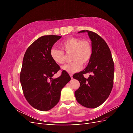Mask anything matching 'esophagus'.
<instances>
[{
  "label": "esophagus",
  "mask_w": 133,
  "mask_h": 133,
  "mask_svg": "<svg viewBox=\"0 0 133 133\" xmlns=\"http://www.w3.org/2000/svg\"><path fill=\"white\" fill-rule=\"evenodd\" d=\"M69 75H70V77H71V79H73V75H72L71 74H70Z\"/></svg>",
  "instance_id": "esophagus-1"
}]
</instances>
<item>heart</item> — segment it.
Segmentation results:
<instances>
[{"label":"heart","mask_w":133,"mask_h":133,"mask_svg":"<svg viewBox=\"0 0 133 133\" xmlns=\"http://www.w3.org/2000/svg\"><path fill=\"white\" fill-rule=\"evenodd\" d=\"M62 50L51 48L50 56L53 61L58 64H63L65 62L64 53L70 55L71 61L69 64L62 66V69L69 74L79 71L83 65H86L90 60L92 54L91 43L85 39L76 37H69L60 43Z\"/></svg>","instance_id":"obj_1"}]
</instances>
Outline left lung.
Instances as JSON below:
<instances>
[{
    "instance_id": "left-lung-1",
    "label": "left lung",
    "mask_w": 133,
    "mask_h": 133,
    "mask_svg": "<svg viewBox=\"0 0 133 133\" xmlns=\"http://www.w3.org/2000/svg\"><path fill=\"white\" fill-rule=\"evenodd\" d=\"M85 31L91 41L92 54L85 69L73 76L80 83L75 96L82 105L95 108L102 105L110 94L114 83V64L105 41L93 31L83 30L79 33ZM87 72L92 73L88 79L83 76Z\"/></svg>"
}]
</instances>
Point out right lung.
I'll use <instances>...</instances> for the list:
<instances>
[{
	"label": "right lung",
	"instance_id": "add662e5",
	"mask_svg": "<svg viewBox=\"0 0 133 133\" xmlns=\"http://www.w3.org/2000/svg\"><path fill=\"white\" fill-rule=\"evenodd\" d=\"M61 36L44 35L28 48L24 55L20 80L24 95L30 105L48 111L59 101L60 92L69 82V74L63 70L57 78L53 76L60 70L50 56V50Z\"/></svg>",
	"mask_w": 133,
	"mask_h": 133
}]
</instances>
